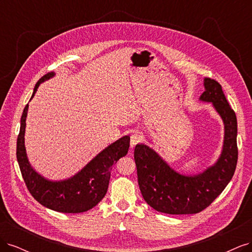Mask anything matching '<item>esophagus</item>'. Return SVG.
Listing matches in <instances>:
<instances>
[{
	"instance_id": "1",
	"label": "esophagus",
	"mask_w": 252,
	"mask_h": 252,
	"mask_svg": "<svg viewBox=\"0 0 252 252\" xmlns=\"http://www.w3.org/2000/svg\"><path fill=\"white\" fill-rule=\"evenodd\" d=\"M144 136H143V133L140 132V131H133L130 135V146L131 147H134L136 144H139L143 141Z\"/></svg>"
}]
</instances>
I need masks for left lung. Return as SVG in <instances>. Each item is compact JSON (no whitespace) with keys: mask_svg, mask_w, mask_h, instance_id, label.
<instances>
[{"mask_svg":"<svg viewBox=\"0 0 252 252\" xmlns=\"http://www.w3.org/2000/svg\"><path fill=\"white\" fill-rule=\"evenodd\" d=\"M204 102H211L223 119L225 136L218 162L197 175H182L164 162L155 150L144 144L134 148V161L142 195L158 212L168 215H193L201 212L222 193L233 177L238 162L235 112L228 104L222 86L205 78Z\"/></svg>","mask_w":252,"mask_h":252,"instance_id":"8db88e82","label":"left lung"}]
</instances>
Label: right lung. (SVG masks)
Returning <instances> with one entry per match:
<instances>
[{"instance_id":"right-lung-1","label":"right lung","mask_w":252,"mask_h":252,"mask_svg":"<svg viewBox=\"0 0 252 252\" xmlns=\"http://www.w3.org/2000/svg\"><path fill=\"white\" fill-rule=\"evenodd\" d=\"M53 75V72H48L39 80L35 84L32 98L40 84ZM27 110L28 104L21 118L17 158L29 192L41 205L59 212L79 213L94 208L107 192L111 166L127 155L130 138L126 135L109 145L74 177L61 182H51L35 172L27 159L24 145Z\"/></svg>"}]
</instances>
